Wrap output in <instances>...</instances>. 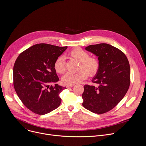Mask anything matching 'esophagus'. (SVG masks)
<instances>
[{"instance_id": "esophagus-1", "label": "esophagus", "mask_w": 146, "mask_h": 146, "mask_svg": "<svg viewBox=\"0 0 146 146\" xmlns=\"http://www.w3.org/2000/svg\"><path fill=\"white\" fill-rule=\"evenodd\" d=\"M73 86H74V85H68V86H66V88H70L73 87Z\"/></svg>"}]
</instances>
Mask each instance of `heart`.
I'll return each instance as SVG.
<instances>
[{"instance_id":"heart-1","label":"heart","mask_w":146,"mask_h":146,"mask_svg":"<svg viewBox=\"0 0 146 146\" xmlns=\"http://www.w3.org/2000/svg\"><path fill=\"white\" fill-rule=\"evenodd\" d=\"M68 56L80 61L78 72L75 73H67L62 78V81L66 85H74L86 79L88 76L95 75L99 69V60L95 56H89V54L80 47H76L70 51ZM54 69L59 74L66 71L65 60L64 56H59L55 61Z\"/></svg>"}]
</instances>
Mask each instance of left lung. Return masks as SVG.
<instances>
[{"label": "left lung", "mask_w": 146, "mask_h": 146, "mask_svg": "<svg viewBox=\"0 0 146 146\" xmlns=\"http://www.w3.org/2000/svg\"><path fill=\"white\" fill-rule=\"evenodd\" d=\"M98 57L99 69L92 82L84 86L82 106L91 112L103 114L113 109L122 99L130 85V66L125 54L109 44L85 48Z\"/></svg>", "instance_id": "8db88e82"}]
</instances>
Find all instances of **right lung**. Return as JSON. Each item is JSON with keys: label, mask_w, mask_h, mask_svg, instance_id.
Returning a JSON list of instances; mask_svg holds the SVG:
<instances>
[{"label": "right lung", "mask_w": 146, "mask_h": 146, "mask_svg": "<svg viewBox=\"0 0 146 146\" xmlns=\"http://www.w3.org/2000/svg\"><path fill=\"white\" fill-rule=\"evenodd\" d=\"M67 48L37 44L21 53L16 59L14 87L20 100L32 112L44 115L59 106V94L66 87L50 84L59 81L54 63Z\"/></svg>", "instance_id": "obj_1"}]
</instances>
